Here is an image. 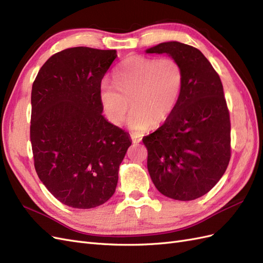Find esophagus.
I'll use <instances>...</instances> for the list:
<instances>
[{
	"instance_id": "esophagus-1",
	"label": "esophagus",
	"mask_w": 263,
	"mask_h": 263,
	"mask_svg": "<svg viewBox=\"0 0 263 263\" xmlns=\"http://www.w3.org/2000/svg\"><path fill=\"white\" fill-rule=\"evenodd\" d=\"M132 138V141L134 142V144H139V142L141 141V138L140 137H137V136H134V135H132L130 136Z\"/></svg>"
}]
</instances>
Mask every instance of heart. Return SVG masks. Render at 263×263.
Instances as JSON below:
<instances>
[{
  "label": "heart",
  "mask_w": 263,
  "mask_h": 263,
  "mask_svg": "<svg viewBox=\"0 0 263 263\" xmlns=\"http://www.w3.org/2000/svg\"><path fill=\"white\" fill-rule=\"evenodd\" d=\"M183 84L184 72L177 59L132 54L116 70L114 84L106 80L101 83L100 101L108 121L117 126L124 123L129 101L133 112L128 126L140 134L171 116Z\"/></svg>",
  "instance_id": "heart-1"
}]
</instances>
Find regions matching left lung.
<instances>
[{"instance_id": "8db88e82", "label": "left lung", "mask_w": 263, "mask_h": 263, "mask_svg": "<svg viewBox=\"0 0 263 263\" xmlns=\"http://www.w3.org/2000/svg\"><path fill=\"white\" fill-rule=\"evenodd\" d=\"M148 53H168L184 72V84L171 116L142 142L155 186L173 200L206 194L225 173L232 155L230 119L218 73L205 55L179 42L159 44Z\"/></svg>"}]
</instances>
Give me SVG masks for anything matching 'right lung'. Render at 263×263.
<instances>
[{
    "instance_id": "1",
    "label": "right lung",
    "mask_w": 263,
    "mask_h": 263,
    "mask_svg": "<svg viewBox=\"0 0 263 263\" xmlns=\"http://www.w3.org/2000/svg\"><path fill=\"white\" fill-rule=\"evenodd\" d=\"M116 50L52 54L31 87L30 141L38 178L62 204L93 209L115 192L128 134L102 115L100 86Z\"/></svg>"
}]
</instances>
